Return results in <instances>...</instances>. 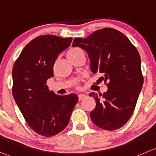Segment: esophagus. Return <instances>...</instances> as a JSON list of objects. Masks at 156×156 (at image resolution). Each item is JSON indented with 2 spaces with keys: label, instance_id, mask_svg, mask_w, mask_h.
Wrapping results in <instances>:
<instances>
[{
  "label": "esophagus",
  "instance_id": "1",
  "mask_svg": "<svg viewBox=\"0 0 156 156\" xmlns=\"http://www.w3.org/2000/svg\"><path fill=\"white\" fill-rule=\"evenodd\" d=\"M86 95L85 94H79L78 95V98H79V100H81V99H83V98L86 97Z\"/></svg>",
  "mask_w": 156,
  "mask_h": 156
}]
</instances>
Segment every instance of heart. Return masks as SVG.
<instances>
[{"mask_svg":"<svg viewBox=\"0 0 156 156\" xmlns=\"http://www.w3.org/2000/svg\"><path fill=\"white\" fill-rule=\"evenodd\" d=\"M80 52H82V50L80 48H77V47H73V48H71L70 50H69L66 53V56H67L68 59L73 58V57H76L78 53H80Z\"/></svg>","mask_w":156,"mask_h":156,"instance_id":"heart-1","label":"heart"}]
</instances>
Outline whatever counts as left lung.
<instances>
[{
    "mask_svg": "<svg viewBox=\"0 0 156 156\" xmlns=\"http://www.w3.org/2000/svg\"><path fill=\"white\" fill-rule=\"evenodd\" d=\"M72 47L88 53L93 73L107 82L103 94L92 93L96 107L90 118L96 126L109 131L123 126L134 112L143 85L141 58L126 35L113 28L98 30L87 38H75Z\"/></svg>",
    "mask_w": 156,
    "mask_h": 156,
    "instance_id": "left-lung-1",
    "label": "left lung"
}]
</instances>
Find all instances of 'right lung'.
Returning <instances> with one entry per match:
<instances>
[{
  "label": "right lung",
  "mask_w": 156,
  "mask_h": 156,
  "mask_svg": "<svg viewBox=\"0 0 156 156\" xmlns=\"http://www.w3.org/2000/svg\"><path fill=\"white\" fill-rule=\"evenodd\" d=\"M72 37L42 35L27 44L12 69L14 99L27 123L37 134L55 136L68 125L78 102L76 94L59 96L50 91L47 80L53 76V64L69 47Z\"/></svg>",
  "instance_id": "right-lung-1"
}]
</instances>
